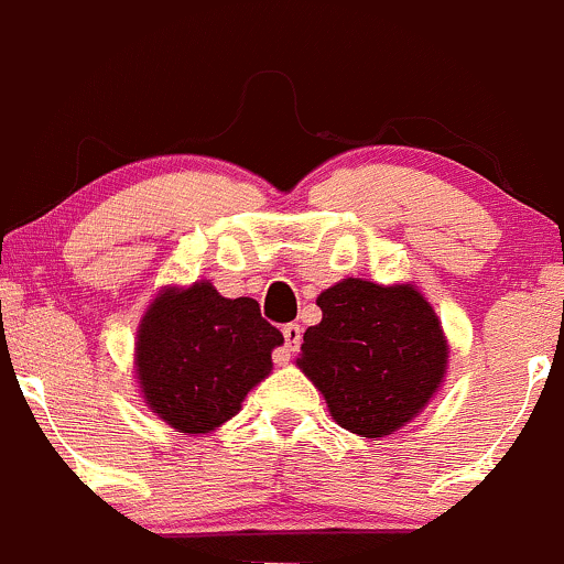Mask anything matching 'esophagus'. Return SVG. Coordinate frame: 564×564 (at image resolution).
Returning a JSON list of instances; mask_svg holds the SVG:
<instances>
[{
	"label": "esophagus",
	"mask_w": 564,
	"mask_h": 564,
	"mask_svg": "<svg viewBox=\"0 0 564 564\" xmlns=\"http://www.w3.org/2000/svg\"><path fill=\"white\" fill-rule=\"evenodd\" d=\"M300 340H302L300 324H286V327H283V351H286V359H283V361H289V354L297 351Z\"/></svg>",
	"instance_id": "1"
}]
</instances>
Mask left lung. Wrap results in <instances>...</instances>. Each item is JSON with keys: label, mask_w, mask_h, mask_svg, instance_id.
<instances>
[{"label": "left lung", "mask_w": 564, "mask_h": 564, "mask_svg": "<svg viewBox=\"0 0 564 564\" xmlns=\"http://www.w3.org/2000/svg\"><path fill=\"white\" fill-rule=\"evenodd\" d=\"M316 305L322 322L302 335L297 367L329 416L359 437H387L413 422L448 372V337L422 289L343 278Z\"/></svg>", "instance_id": "1"}]
</instances>
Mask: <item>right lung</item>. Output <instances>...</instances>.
Returning a JSON list of instances; mask_svg holds the SVG:
<instances>
[{"instance_id":"obj_1","label":"right lung","mask_w":564,"mask_h":564,"mask_svg":"<svg viewBox=\"0 0 564 564\" xmlns=\"http://www.w3.org/2000/svg\"><path fill=\"white\" fill-rule=\"evenodd\" d=\"M281 343L257 300L221 297L210 281L170 283L145 307L134 337L142 402L175 432L210 435L270 376Z\"/></svg>"}]
</instances>
